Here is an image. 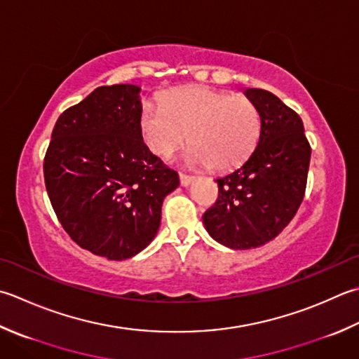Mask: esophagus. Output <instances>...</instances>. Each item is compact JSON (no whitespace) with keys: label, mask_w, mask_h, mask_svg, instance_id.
Listing matches in <instances>:
<instances>
[{"label":"esophagus","mask_w":359,"mask_h":359,"mask_svg":"<svg viewBox=\"0 0 359 359\" xmlns=\"http://www.w3.org/2000/svg\"><path fill=\"white\" fill-rule=\"evenodd\" d=\"M179 179H180V185L182 187H188L194 180L193 175H187V174H180Z\"/></svg>","instance_id":"esophagus-1"}]
</instances>
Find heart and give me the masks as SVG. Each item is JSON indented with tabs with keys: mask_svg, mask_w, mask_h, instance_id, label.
<instances>
[{
	"mask_svg": "<svg viewBox=\"0 0 359 359\" xmlns=\"http://www.w3.org/2000/svg\"><path fill=\"white\" fill-rule=\"evenodd\" d=\"M138 126L146 147L156 156L170 158L188 135L187 163L227 171L255 149L262 118L249 97L201 86L174 90L161 105L144 101Z\"/></svg>",
	"mask_w": 359,
	"mask_h": 359,
	"instance_id": "1",
	"label": "heart"
}]
</instances>
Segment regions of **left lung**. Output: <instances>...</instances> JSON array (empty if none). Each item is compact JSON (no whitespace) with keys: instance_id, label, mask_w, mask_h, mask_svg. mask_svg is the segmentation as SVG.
Listing matches in <instances>:
<instances>
[{"instance_id":"obj_1","label":"left lung","mask_w":359,"mask_h":359,"mask_svg":"<svg viewBox=\"0 0 359 359\" xmlns=\"http://www.w3.org/2000/svg\"><path fill=\"white\" fill-rule=\"evenodd\" d=\"M262 130L255 151L235 171L216 179L219 196L203 213L210 236L245 250L273 240L297 213L305 196L311 147L304 123L268 90L248 88Z\"/></svg>"}]
</instances>
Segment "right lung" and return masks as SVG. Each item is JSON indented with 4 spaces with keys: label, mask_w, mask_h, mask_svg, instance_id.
I'll use <instances>...</instances> for the list:
<instances>
[{
    "label": "right lung",
    "mask_w": 359,
    "mask_h": 359,
    "mask_svg": "<svg viewBox=\"0 0 359 359\" xmlns=\"http://www.w3.org/2000/svg\"><path fill=\"white\" fill-rule=\"evenodd\" d=\"M142 88L97 87L59 116L46 151V191L62 227L91 254L115 262L156 238L179 175L140 133Z\"/></svg>",
    "instance_id": "add662e5"
}]
</instances>
